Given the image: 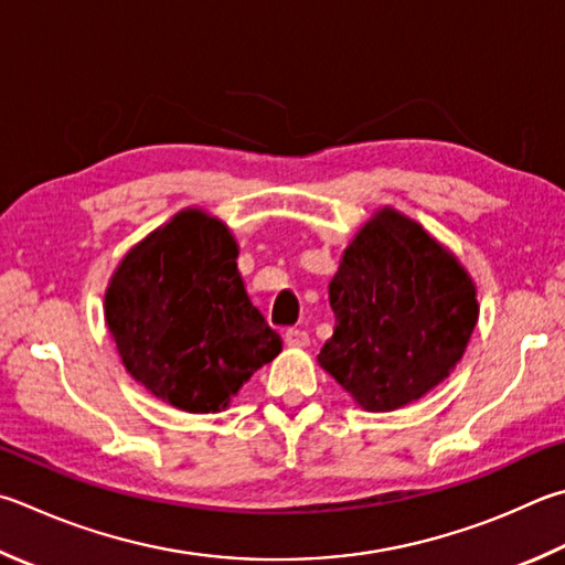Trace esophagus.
<instances>
[{"mask_svg":"<svg viewBox=\"0 0 565 565\" xmlns=\"http://www.w3.org/2000/svg\"><path fill=\"white\" fill-rule=\"evenodd\" d=\"M284 341L289 348H306L311 343V338L306 331H301V328H289V331L284 333Z\"/></svg>","mask_w":565,"mask_h":565,"instance_id":"1","label":"esophagus"}]
</instances>
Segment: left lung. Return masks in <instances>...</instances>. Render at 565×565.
Listing matches in <instances>:
<instances>
[{
	"mask_svg": "<svg viewBox=\"0 0 565 565\" xmlns=\"http://www.w3.org/2000/svg\"><path fill=\"white\" fill-rule=\"evenodd\" d=\"M328 299L335 328L318 363L367 413H393L449 377L479 318L461 262L393 207L358 230Z\"/></svg>",
	"mask_w": 565,
	"mask_h": 565,
	"instance_id": "obj_1",
	"label": "left lung"
}]
</instances>
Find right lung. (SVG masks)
<instances>
[{
    "instance_id": "obj_1",
    "label": "right lung",
    "mask_w": 565,
    "mask_h": 565,
    "mask_svg": "<svg viewBox=\"0 0 565 565\" xmlns=\"http://www.w3.org/2000/svg\"><path fill=\"white\" fill-rule=\"evenodd\" d=\"M237 256L227 224L184 207L130 247L108 281L104 313L122 365L184 413L227 409L281 353V335L249 301Z\"/></svg>"
}]
</instances>
